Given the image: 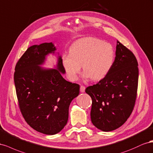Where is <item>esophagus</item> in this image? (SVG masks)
I'll return each mask as SVG.
<instances>
[{
  "instance_id": "34e87169",
  "label": "esophagus",
  "mask_w": 153,
  "mask_h": 153,
  "mask_svg": "<svg viewBox=\"0 0 153 153\" xmlns=\"http://www.w3.org/2000/svg\"><path fill=\"white\" fill-rule=\"evenodd\" d=\"M85 87L84 86H80V91H81V92L83 93V92H85Z\"/></svg>"
}]
</instances>
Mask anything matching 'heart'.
<instances>
[{
    "label": "heart",
    "mask_w": 153,
    "mask_h": 153,
    "mask_svg": "<svg viewBox=\"0 0 153 153\" xmlns=\"http://www.w3.org/2000/svg\"><path fill=\"white\" fill-rule=\"evenodd\" d=\"M115 59V51L111 43L95 37H85L74 42L70 54H64L62 62L68 79L75 81L81 71L82 76L99 81L110 71Z\"/></svg>",
    "instance_id": "obj_1"
}]
</instances>
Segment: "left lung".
I'll return each instance as SVG.
<instances>
[{
    "label": "left lung",
    "instance_id": "1",
    "mask_svg": "<svg viewBox=\"0 0 153 153\" xmlns=\"http://www.w3.org/2000/svg\"><path fill=\"white\" fill-rule=\"evenodd\" d=\"M115 56L107 76L85 90L92 99L91 123L106 132L119 128L126 123L137 97L138 68L136 58L119 41Z\"/></svg>",
    "mask_w": 153,
    "mask_h": 153
}]
</instances>
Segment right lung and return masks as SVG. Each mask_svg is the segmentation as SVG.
Here are the masks:
<instances>
[{
  "instance_id": "add662e5",
  "label": "right lung",
  "mask_w": 153,
  "mask_h": 153,
  "mask_svg": "<svg viewBox=\"0 0 153 153\" xmlns=\"http://www.w3.org/2000/svg\"><path fill=\"white\" fill-rule=\"evenodd\" d=\"M52 42L28 48L17 62L14 81L19 107L27 123L37 131L55 134L68 119V108L79 94V85L65 80L62 56L58 52L55 68H47V56L55 54Z\"/></svg>"
}]
</instances>
